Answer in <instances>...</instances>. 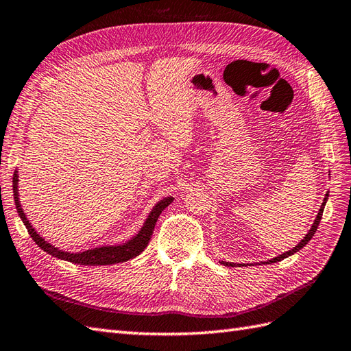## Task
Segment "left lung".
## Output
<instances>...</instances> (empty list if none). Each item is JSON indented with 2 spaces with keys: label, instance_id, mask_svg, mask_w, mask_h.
I'll list each match as a JSON object with an SVG mask.
<instances>
[{
  "label": "left lung",
  "instance_id": "8db88e82",
  "mask_svg": "<svg viewBox=\"0 0 351 351\" xmlns=\"http://www.w3.org/2000/svg\"><path fill=\"white\" fill-rule=\"evenodd\" d=\"M327 197H329V193H327L326 195V197H324V200H323V204H322V208H319V211H318V215H317V219H315V221H314V225H312V228L309 229V232L306 234V237L303 238V240L295 245V247L293 249V250H289V252H285V253H282V255H279V256H276V258H273V259H270V261H267L265 264H273V263H279V261H282V259H285V258H288V256H291V255H294L295 252H299L302 247H304V245H306L309 241H311V238L314 237V234L317 232V229H318V225H319V220H322V217H323V211H324V205H326V200H327ZM225 265H230V267H234V265H243V264H230V263H223Z\"/></svg>",
  "mask_w": 351,
  "mask_h": 351
}]
</instances>
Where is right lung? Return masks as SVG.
Segmentation results:
<instances>
[{
    "instance_id": "1",
    "label": "right lung",
    "mask_w": 351,
    "mask_h": 351,
    "mask_svg": "<svg viewBox=\"0 0 351 351\" xmlns=\"http://www.w3.org/2000/svg\"><path fill=\"white\" fill-rule=\"evenodd\" d=\"M13 197H14V205H16L19 217L22 219V221H24L28 234L32 235L36 244L52 256L69 261V263H73V264H81V265H110V264L125 263V261H130L132 258H136L137 255H140V253L147 247L149 240H151L152 232H154L155 223L158 220L160 214L162 213L164 208L169 206L171 204V200H173V197H166L162 199L161 202L156 204L154 210L151 211V214H149L145 226L141 228L140 232L128 243H125L122 245H111V247L110 245H107V247H96V249L80 252V253H68V252L58 250L57 247H54V245H51L49 243L45 241L43 238L33 229V226L29 225L24 211H22L19 197H18V171H14L13 175Z\"/></svg>"
}]
</instances>
